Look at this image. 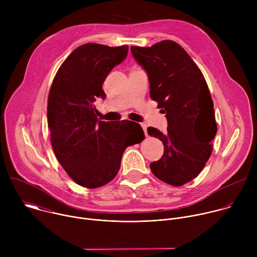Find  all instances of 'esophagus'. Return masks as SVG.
<instances>
[{
  "label": "esophagus",
  "mask_w": 257,
  "mask_h": 257,
  "mask_svg": "<svg viewBox=\"0 0 257 257\" xmlns=\"http://www.w3.org/2000/svg\"><path fill=\"white\" fill-rule=\"evenodd\" d=\"M140 125H141V127H142V129H143V131H144L145 136H148V125H146L145 123H141Z\"/></svg>",
  "instance_id": "1"
}]
</instances>
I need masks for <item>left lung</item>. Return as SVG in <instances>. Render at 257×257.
I'll use <instances>...</instances> for the list:
<instances>
[{
  "label": "left lung",
  "instance_id": "obj_1",
  "mask_svg": "<svg viewBox=\"0 0 257 257\" xmlns=\"http://www.w3.org/2000/svg\"><path fill=\"white\" fill-rule=\"evenodd\" d=\"M131 53L148 73L151 97L168 121L166 133L148 128L164 143V155L151 170L163 182L182 186L199 175L212 152L217 127L207 83L187 52L173 41L131 47Z\"/></svg>",
  "mask_w": 257,
  "mask_h": 257
}]
</instances>
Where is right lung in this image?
Instances as JSON below:
<instances>
[{"instance_id":"right-lung-1","label":"right lung","mask_w":257,"mask_h":257,"mask_svg":"<svg viewBox=\"0 0 257 257\" xmlns=\"http://www.w3.org/2000/svg\"><path fill=\"white\" fill-rule=\"evenodd\" d=\"M128 46L85 44L60 66L48 98V124L57 160L78 185L97 188L112 181L127 146L140 143L138 123L98 121L93 104L104 98L102 84L113 68L125 60Z\"/></svg>"}]
</instances>
